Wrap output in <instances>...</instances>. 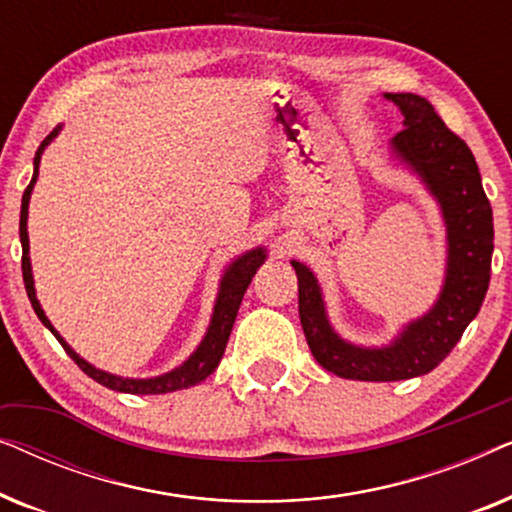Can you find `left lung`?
<instances>
[{"mask_svg":"<svg viewBox=\"0 0 512 512\" xmlns=\"http://www.w3.org/2000/svg\"><path fill=\"white\" fill-rule=\"evenodd\" d=\"M403 114L391 158L422 181L440 205L447 233L445 282L436 303L401 328L389 345L363 347L342 338L328 321L317 275L291 261L298 275V312L307 345L328 373L361 382H398L431 373L480 312L494 251L492 207L464 139L447 130L431 102L412 93H384Z\"/></svg>","mask_w":512,"mask_h":512,"instance_id":"8db88e82","label":"left lung"}]
</instances>
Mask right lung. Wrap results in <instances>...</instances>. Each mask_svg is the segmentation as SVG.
I'll use <instances>...</instances> for the list:
<instances>
[{"instance_id":"obj_1","label":"right lung","mask_w":512,"mask_h":512,"mask_svg":"<svg viewBox=\"0 0 512 512\" xmlns=\"http://www.w3.org/2000/svg\"><path fill=\"white\" fill-rule=\"evenodd\" d=\"M58 132H60V125L44 139V142H41L37 153H34V174H32L30 186H27L25 193H23V205H20L23 282H25L27 298H30L34 312H37L41 324H44L48 331H51L55 338H58L60 345L65 347V352L76 361V366H79L88 377H93L95 382L104 384L107 389L123 391V394L149 396V394H170V391H177V389L195 387V384L207 380V377L212 375L216 368H219L221 356H223V352H226L230 331H233L237 310H240V305H242L244 291H247V286L251 284V277L256 275V270L265 263V258H268V251H265L263 247H256V249L244 251L242 256L235 258V261H230V265L226 268V272H223V277L219 282V293H216L214 312H212V319H209L205 338L200 340V345L195 347V352L188 356V359L181 363V366L172 368L170 373H163L158 377H121V375L107 373V370L95 368L93 363L81 359V356L67 345L65 338H62V335L55 331L51 319H48L46 312L41 310V305L37 300V291H34V277H32V263H30V237H27V209H30V198H32L34 184H37V177H39L41 153H44L46 146L51 144L55 137H58Z\"/></svg>"}]
</instances>
